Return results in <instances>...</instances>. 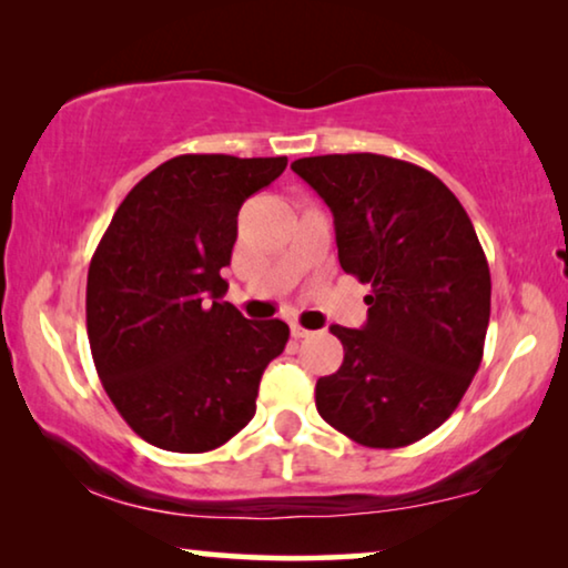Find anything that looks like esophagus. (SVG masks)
Here are the masks:
<instances>
[{
  "mask_svg": "<svg viewBox=\"0 0 568 568\" xmlns=\"http://www.w3.org/2000/svg\"><path fill=\"white\" fill-rule=\"evenodd\" d=\"M307 336H313V331H307L305 325H300V323H292V338H307Z\"/></svg>",
  "mask_w": 568,
  "mask_h": 568,
  "instance_id": "esophagus-1",
  "label": "esophagus"
}]
</instances>
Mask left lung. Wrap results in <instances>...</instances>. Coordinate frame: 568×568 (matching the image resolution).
I'll return each mask as SVG.
<instances>
[{
	"mask_svg": "<svg viewBox=\"0 0 568 568\" xmlns=\"http://www.w3.org/2000/svg\"><path fill=\"white\" fill-rule=\"evenodd\" d=\"M333 212L338 261L369 284L362 331L331 325L344 364L315 406L356 445H414L453 416L484 359L491 274L470 216L429 170L385 154L292 162Z\"/></svg>",
	"mask_w": 568,
	"mask_h": 568,
	"instance_id": "1",
	"label": "left lung"
}]
</instances>
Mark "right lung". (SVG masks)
<instances>
[{
  "label": "right lung",
  "mask_w": 568,
  "mask_h": 568,
  "mask_svg": "<svg viewBox=\"0 0 568 568\" xmlns=\"http://www.w3.org/2000/svg\"><path fill=\"white\" fill-rule=\"evenodd\" d=\"M286 158L181 154L115 209L88 271V338L108 398L170 453H209L247 426L258 383L290 325L245 321L224 302L247 196Z\"/></svg>",
  "instance_id": "add662e5"
}]
</instances>
